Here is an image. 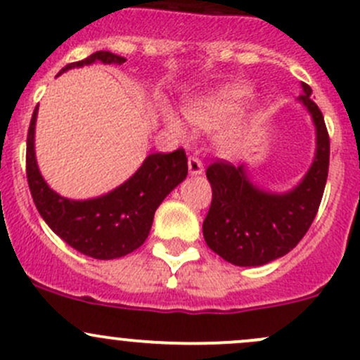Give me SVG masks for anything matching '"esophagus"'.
Masks as SVG:
<instances>
[{
	"label": "esophagus",
	"instance_id": "obj_1",
	"mask_svg": "<svg viewBox=\"0 0 360 360\" xmlns=\"http://www.w3.org/2000/svg\"><path fill=\"white\" fill-rule=\"evenodd\" d=\"M188 173L191 175H201L202 172H205V166H202V161L199 158H195V155H191L188 158Z\"/></svg>",
	"mask_w": 360,
	"mask_h": 360
}]
</instances>
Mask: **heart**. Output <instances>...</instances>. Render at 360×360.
I'll return each instance as SVG.
<instances>
[{"label":"heart","instance_id":"heart-1","mask_svg":"<svg viewBox=\"0 0 360 360\" xmlns=\"http://www.w3.org/2000/svg\"><path fill=\"white\" fill-rule=\"evenodd\" d=\"M248 95H250L248 88H225V90L218 91L211 97L191 103L185 114H187V120L199 129L224 128L239 116ZM162 117H165V123L169 131L179 136H185L187 129H185V124L181 123L179 116L166 110ZM229 147H234V142H229Z\"/></svg>","mask_w":360,"mask_h":360}]
</instances>
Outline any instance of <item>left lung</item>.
<instances>
[{
  "label": "left lung",
  "instance_id": "left-lung-1",
  "mask_svg": "<svg viewBox=\"0 0 360 360\" xmlns=\"http://www.w3.org/2000/svg\"><path fill=\"white\" fill-rule=\"evenodd\" d=\"M298 100L316 124V158L303 180L290 192L274 194L251 184L246 166L214 161L206 176L213 199L202 236L207 246L237 266H258L284 257L303 239L316 218L329 169V135L324 116L302 83Z\"/></svg>",
  "mask_w": 360,
  "mask_h": 360
}]
</instances>
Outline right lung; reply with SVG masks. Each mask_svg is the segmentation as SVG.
Returning a JSON list of instances; mask_svg holds the SVG:
<instances>
[{"instance_id": "1", "label": "right lung", "mask_w": 360, "mask_h": 360, "mask_svg": "<svg viewBox=\"0 0 360 360\" xmlns=\"http://www.w3.org/2000/svg\"><path fill=\"white\" fill-rule=\"evenodd\" d=\"M94 62L121 65L126 58L110 51H95L84 60L65 65L58 74ZM36 117L38 107L27 131L25 172L32 201L48 227L70 248L97 260L121 258L139 250L149 236L158 206L187 176L185 150L147 155L123 185L100 198L74 201L51 191L39 173L34 154Z\"/></svg>"}]
</instances>
